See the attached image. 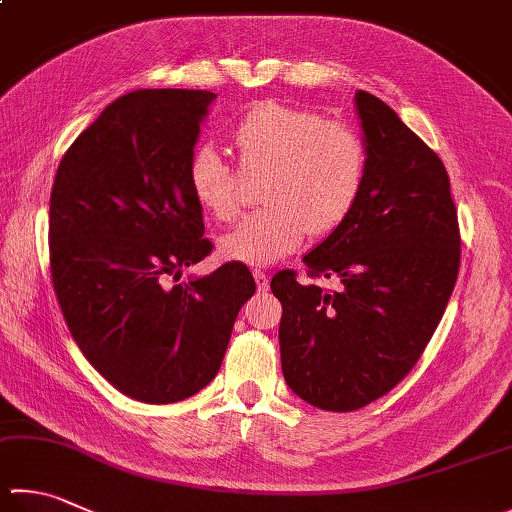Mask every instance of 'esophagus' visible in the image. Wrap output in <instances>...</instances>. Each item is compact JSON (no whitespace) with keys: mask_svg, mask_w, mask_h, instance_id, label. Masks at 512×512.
<instances>
[{"mask_svg":"<svg viewBox=\"0 0 512 512\" xmlns=\"http://www.w3.org/2000/svg\"><path fill=\"white\" fill-rule=\"evenodd\" d=\"M254 281L258 285V292H267L269 278H267V274L263 272V269H254Z\"/></svg>","mask_w":512,"mask_h":512,"instance_id":"1","label":"esophagus"}]
</instances>
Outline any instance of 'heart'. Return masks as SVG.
Instances as JSON below:
<instances>
[{"mask_svg":"<svg viewBox=\"0 0 512 512\" xmlns=\"http://www.w3.org/2000/svg\"><path fill=\"white\" fill-rule=\"evenodd\" d=\"M245 173L267 171L263 202L220 238V256L265 267L292 254L310 234H327L352 214L368 176L363 140L341 122L281 102H265L231 131ZM187 185L202 211L231 220L238 211L240 173L200 144L187 162Z\"/></svg>","mask_w":512,"mask_h":512,"instance_id":"b5f03b06","label":"heart"}]
</instances>
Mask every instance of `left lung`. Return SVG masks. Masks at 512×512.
I'll return each mask as SVG.
<instances>
[{"instance_id": "left-lung-1", "label": "left lung", "mask_w": 512, "mask_h": 512, "mask_svg": "<svg viewBox=\"0 0 512 512\" xmlns=\"http://www.w3.org/2000/svg\"><path fill=\"white\" fill-rule=\"evenodd\" d=\"M368 176L343 223L303 256L310 276L278 272L283 376L312 406L352 412L388 394L426 350L455 289L461 238L439 156L372 93L354 95Z\"/></svg>"}]
</instances>
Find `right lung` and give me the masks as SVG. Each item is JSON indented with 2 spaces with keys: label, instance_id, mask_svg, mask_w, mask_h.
Instances as JSON below:
<instances>
[{
  "label": "right lung",
  "instance_id": "obj_1",
  "mask_svg": "<svg viewBox=\"0 0 512 512\" xmlns=\"http://www.w3.org/2000/svg\"><path fill=\"white\" fill-rule=\"evenodd\" d=\"M214 100L189 89L122 95L55 173L48 249L57 303L93 368L142 403L205 388L256 292L243 263L176 283L211 254L187 162Z\"/></svg>",
  "mask_w": 512,
  "mask_h": 512
}]
</instances>
